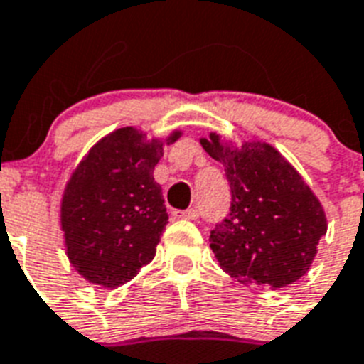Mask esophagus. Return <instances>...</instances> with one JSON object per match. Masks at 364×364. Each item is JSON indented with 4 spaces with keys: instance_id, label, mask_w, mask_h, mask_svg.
Segmentation results:
<instances>
[{
    "instance_id": "obj_1",
    "label": "esophagus",
    "mask_w": 364,
    "mask_h": 364,
    "mask_svg": "<svg viewBox=\"0 0 364 364\" xmlns=\"http://www.w3.org/2000/svg\"><path fill=\"white\" fill-rule=\"evenodd\" d=\"M199 208H188V210H174V218H184V220H199Z\"/></svg>"
}]
</instances>
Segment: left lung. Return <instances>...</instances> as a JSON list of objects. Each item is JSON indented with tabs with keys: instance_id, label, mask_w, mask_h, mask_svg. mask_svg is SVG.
I'll return each instance as SVG.
<instances>
[{
	"instance_id": "1",
	"label": "left lung",
	"mask_w": 364,
	"mask_h": 364,
	"mask_svg": "<svg viewBox=\"0 0 364 364\" xmlns=\"http://www.w3.org/2000/svg\"><path fill=\"white\" fill-rule=\"evenodd\" d=\"M225 165L231 206L210 231V248L229 276L254 287L289 286L306 274L327 220L301 174L264 142L229 148L212 133L200 139Z\"/></svg>"
}]
</instances>
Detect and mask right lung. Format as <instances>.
<instances>
[{
  "mask_svg": "<svg viewBox=\"0 0 364 364\" xmlns=\"http://www.w3.org/2000/svg\"><path fill=\"white\" fill-rule=\"evenodd\" d=\"M180 133H173L174 142ZM164 144L135 127L101 139L67 182L62 229L73 267L92 284L118 287L154 259L168 222L154 167Z\"/></svg>",
  "mask_w": 364,
  "mask_h": 364,
  "instance_id": "right-lung-1",
  "label": "right lung"
}]
</instances>
